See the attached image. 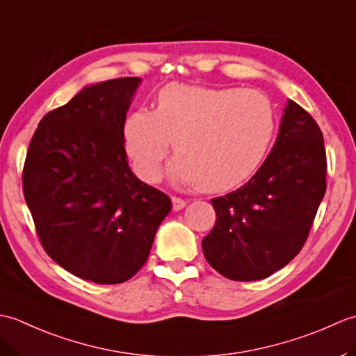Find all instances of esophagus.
Masks as SVG:
<instances>
[{
    "label": "esophagus",
    "mask_w": 356,
    "mask_h": 356,
    "mask_svg": "<svg viewBox=\"0 0 356 356\" xmlns=\"http://www.w3.org/2000/svg\"><path fill=\"white\" fill-rule=\"evenodd\" d=\"M171 202H172V209L174 211H180V209H184L186 207V200L180 199V197H176V195H174V197H171Z\"/></svg>",
    "instance_id": "34e87169"
}]
</instances>
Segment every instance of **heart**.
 Returning a JSON list of instances; mask_svg holds the SVG:
<instances>
[{
	"instance_id": "obj_1",
	"label": "heart",
	"mask_w": 356,
	"mask_h": 356,
	"mask_svg": "<svg viewBox=\"0 0 356 356\" xmlns=\"http://www.w3.org/2000/svg\"><path fill=\"white\" fill-rule=\"evenodd\" d=\"M274 133V105L257 90L170 84L154 111L140 108L125 119L124 145L138 176L157 182L174 142L171 177L218 193L260 168Z\"/></svg>"
}]
</instances>
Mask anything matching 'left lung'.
I'll return each mask as SVG.
<instances>
[{
  "label": "left lung",
  "mask_w": 356,
  "mask_h": 356,
  "mask_svg": "<svg viewBox=\"0 0 356 356\" xmlns=\"http://www.w3.org/2000/svg\"><path fill=\"white\" fill-rule=\"evenodd\" d=\"M326 149L318 124L287 101L275 145L249 182L211 200L213 231L203 254L217 272L236 282L274 274L297 255L326 193Z\"/></svg>",
  "instance_id": "1"
}]
</instances>
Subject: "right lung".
<instances>
[{
    "mask_svg": "<svg viewBox=\"0 0 356 356\" xmlns=\"http://www.w3.org/2000/svg\"><path fill=\"white\" fill-rule=\"evenodd\" d=\"M139 78L86 87L38 125L22 190L41 245L88 282L118 284L145 264L171 200L134 176L124 124Z\"/></svg>",
    "mask_w": 356,
    "mask_h": 356,
    "instance_id": "1",
    "label": "right lung"
}]
</instances>
